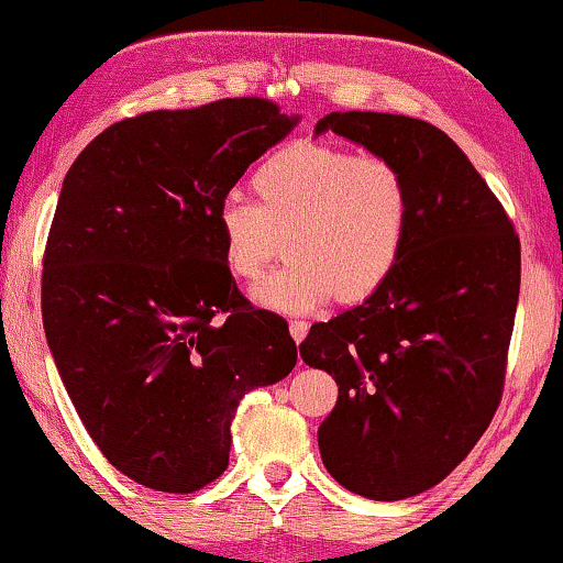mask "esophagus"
Here are the masks:
<instances>
[{
	"label": "esophagus",
	"mask_w": 563,
	"mask_h": 563,
	"mask_svg": "<svg viewBox=\"0 0 563 563\" xmlns=\"http://www.w3.org/2000/svg\"><path fill=\"white\" fill-rule=\"evenodd\" d=\"M289 332H291V338H295V342H301V340L307 338L309 324L305 320H291L289 322Z\"/></svg>",
	"instance_id": "34e87169"
}]
</instances>
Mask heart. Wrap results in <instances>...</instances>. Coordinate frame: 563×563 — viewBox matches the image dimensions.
<instances>
[{"instance_id": "heart-1", "label": "heart", "mask_w": 563, "mask_h": 563, "mask_svg": "<svg viewBox=\"0 0 563 563\" xmlns=\"http://www.w3.org/2000/svg\"><path fill=\"white\" fill-rule=\"evenodd\" d=\"M258 202L225 195L216 228L235 279L258 282L282 251L289 258L254 291L258 305L307 314L332 297H371L401 264L411 190L398 165L335 144L297 142L254 173Z\"/></svg>"}]
</instances>
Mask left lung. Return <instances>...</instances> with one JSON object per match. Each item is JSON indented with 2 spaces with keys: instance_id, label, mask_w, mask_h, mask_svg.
I'll return each instance as SVG.
<instances>
[{
  "instance_id": "left-lung-1",
  "label": "left lung",
  "mask_w": 563,
  "mask_h": 563,
  "mask_svg": "<svg viewBox=\"0 0 563 563\" xmlns=\"http://www.w3.org/2000/svg\"><path fill=\"white\" fill-rule=\"evenodd\" d=\"M386 157L411 190L401 264L378 291L317 322L299 345L338 383L317 429L324 467L350 493L404 500L450 475L503 396L520 291V241L500 200L442 129L401 113L317 121Z\"/></svg>"
}]
</instances>
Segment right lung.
<instances>
[{
  "label": "right lung",
  "mask_w": 563,
  "mask_h": 563,
  "mask_svg": "<svg viewBox=\"0 0 563 563\" xmlns=\"http://www.w3.org/2000/svg\"><path fill=\"white\" fill-rule=\"evenodd\" d=\"M299 117L243 96L119 121L78 154L43 258L53 361L96 446L134 483L195 493L228 467L251 388L289 376L297 345L251 307L216 213Z\"/></svg>",
  "instance_id": "1"
}]
</instances>
